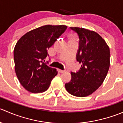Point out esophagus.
Wrapping results in <instances>:
<instances>
[{"mask_svg": "<svg viewBox=\"0 0 123 123\" xmlns=\"http://www.w3.org/2000/svg\"><path fill=\"white\" fill-rule=\"evenodd\" d=\"M58 73H64V72H65V71L62 70V69H58Z\"/></svg>", "mask_w": 123, "mask_h": 123, "instance_id": "esophagus-1", "label": "esophagus"}]
</instances>
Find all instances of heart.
Instances as JSON below:
<instances>
[{
    "mask_svg": "<svg viewBox=\"0 0 123 123\" xmlns=\"http://www.w3.org/2000/svg\"><path fill=\"white\" fill-rule=\"evenodd\" d=\"M69 38H70L71 40H74L76 38V37H75V36L74 35V34H69Z\"/></svg>",
    "mask_w": 123,
    "mask_h": 123,
    "instance_id": "1",
    "label": "heart"
}]
</instances>
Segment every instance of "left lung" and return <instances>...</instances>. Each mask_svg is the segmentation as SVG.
I'll return each mask as SVG.
<instances>
[{"label":"left lung","mask_w":123,"mask_h":123,"mask_svg":"<svg viewBox=\"0 0 123 123\" xmlns=\"http://www.w3.org/2000/svg\"><path fill=\"white\" fill-rule=\"evenodd\" d=\"M70 28L80 39L77 61L82 65L79 72H71V80L65 87L71 95L85 97L96 91L107 75L110 65V48L94 31L80 27Z\"/></svg>","instance_id":"obj_1"}]
</instances>
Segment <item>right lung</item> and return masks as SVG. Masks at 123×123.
<instances>
[{
  "label": "right lung",
  "mask_w": 123,
  "mask_h": 123,
  "mask_svg": "<svg viewBox=\"0 0 123 123\" xmlns=\"http://www.w3.org/2000/svg\"><path fill=\"white\" fill-rule=\"evenodd\" d=\"M65 25H46L27 32L16 43L13 50L15 70L24 87L33 93L47 90L57 75L56 69L43 61L48 50L65 30Z\"/></svg>",
  "instance_id": "1"
}]
</instances>
